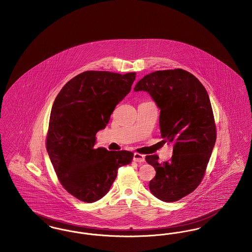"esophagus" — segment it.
I'll return each mask as SVG.
<instances>
[{
  "mask_svg": "<svg viewBox=\"0 0 252 252\" xmlns=\"http://www.w3.org/2000/svg\"><path fill=\"white\" fill-rule=\"evenodd\" d=\"M133 160L137 161V162H143L144 161V156L140 153H134Z\"/></svg>",
  "mask_w": 252,
  "mask_h": 252,
  "instance_id": "obj_1",
  "label": "esophagus"
}]
</instances>
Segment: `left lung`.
<instances>
[{
	"mask_svg": "<svg viewBox=\"0 0 252 252\" xmlns=\"http://www.w3.org/2000/svg\"><path fill=\"white\" fill-rule=\"evenodd\" d=\"M147 92L160 108L159 128L163 142L174 144L170 160H145L156 170L149 189L157 198L174 202L194 191L202 181L216 141L211 101L203 85L182 69L146 74L134 88Z\"/></svg>",
	"mask_w": 252,
	"mask_h": 252,
	"instance_id": "obj_1",
	"label": "left lung"
}]
</instances>
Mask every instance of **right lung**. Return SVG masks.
Instances as JSON below:
<instances>
[{"mask_svg":"<svg viewBox=\"0 0 252 252\" xmlns=\"http://www.w3.org/2000/svg\"><path fill=\"white\" fill-rule=\"evenodd\" d=\"M135 78L136 72L87 71L67 82L55 99L46 149L61 185L80 201L102 198L118 169L132 161V152L94 148V144L96 133L106 127Z\"/></svg>","mask_w":252,"mask_h":252,"instance_id":"1","label":"right lung"}]
</instances>
